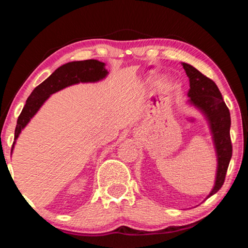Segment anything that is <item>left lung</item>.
I'll use <instances>...</instances> for the list:
<instances>
[{
	"instance_id": "1",
	"label": "left lung",
	"mask_w": 248,
	"mask_h": 248,
	"mask_svg": "<svg viewBox=\"0 0 248 248\" xmlns=\"http://www.w3.org/2000/svg\"><path fill=\"white\" fill-rule=\"evenodd\" d=\"M182 64L186 71L187 77L189 78L190 89L188 91L189 103L200 109L207 118L217 156L216 183L213 189L207 197L209 198L223 186L226 170L232 157L230 110L222 98L221 92L217 89V84L211 78L205 77L190 64Z\"/></svg>"
}]
</instances>
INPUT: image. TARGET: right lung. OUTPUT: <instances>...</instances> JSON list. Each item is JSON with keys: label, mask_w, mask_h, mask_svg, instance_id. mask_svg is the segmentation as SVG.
Returning a JSON list of instances; mask_svg holds the SVG:
<instances>
[{"label": "right lung", "mask_w": 248, "mask_h": 248, "mask_svg": "<svg viewBox=\"0 0 248 248\" xmlns=\"http://www.w3.org/2000/svg\"><path fill=\"white\" fill-rule=\"evenodd\" d=\"M107 74L108 72L105 69V63L98 60L73 61L58 68L47 79L39 84L27 98L26 104L17 119L12 152H13L14 144L19 137V133L37 114V111L50 97V95L73 84L100 81L106 78Z\"/></svg>", "instance_id": "1"}]
</instances>
